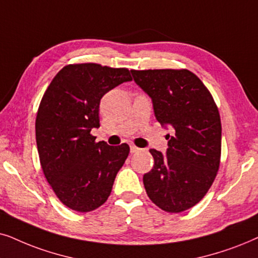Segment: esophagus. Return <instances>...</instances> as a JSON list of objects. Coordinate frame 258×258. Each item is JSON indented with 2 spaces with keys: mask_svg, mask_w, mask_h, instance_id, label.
Wrapping results in <instances>:
<instances>
[{
  "mask_svg": "<svg viewBox=\"0 0 258 258\" xmlns=\"http://www.w3.org/2000/svg\"><path fill=\"white\" fill-rule=\"evenodd\" d=\"M139 151H140L139 147H137L135 145H131V153H137V152H139Z\"/></svg>",
  "mask_w": 258,
  "mask_h": 258,
  "instance_id": "obj_1",
  "label": "esophagus"
}]
</instances>
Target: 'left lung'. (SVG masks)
<instances>
[{"instance_id": "1", "label": "left lung", "mask_w": 258, "mask_h": 258, "mask_svg": "<svg viewBox=\"0 0 258 258\" xmlns=\"http://www.w3.org/2000/svg\"><path fill=\"white\" fill-rule=\"evenodd\" d=\"M152 100L156 119L167 135L166 153L150 150L153 169L143 181L161 210L181 212L198 203L214 183L221 160L222 125L210 92L186 70L131 71Z\"/></svg>"}]
</instances>
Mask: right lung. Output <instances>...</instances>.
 Returning <instances> with one entry per match:
<instances>
[{
	"label": "right lung",
	"instance_id": "1",
	"mask_svg": "<svg viewBox=\"0 0 258 258\" xmlns=\"http://www.w3.org/2000/svg\"><path fill=\"white\" fill-rule=\"evenodd\" d=\"M128 81L126 68L70 64L44 92L35 122L40 163L55 195L72 210L88 212L104 204L128 156L127 144L109 146L91 135L100 126L101 98Z\"/></svg>",
	"mask_w": 258,
	"mask_h": 258
}]
</instances>
